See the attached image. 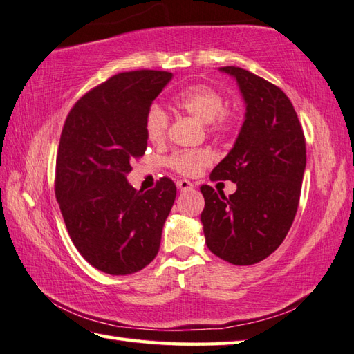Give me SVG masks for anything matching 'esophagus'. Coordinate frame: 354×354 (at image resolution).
Wrapping results in <instances>:
<instances>
[{
  "mask_svg": "<svg viewBox=\"0 0 354 354\" xmlns=\"http://www.w3.org/2000/svg\"><path fill=\"white\" fill-rule=\"evenodd\" d=\"M176 187L181 192H187V190H192L195 185H193L190 181H187V179H179V181L176 183Z\"/></svg>",
  "mask_w": 354,
  "mask_h": 354,
  "instance_id": "esophagus-1",
  "label": "esophagus"
}]
</instances>
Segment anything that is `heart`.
Returning a JSON list of instances; mask_svg holds the SVG:
<instances>
[{"label":"heart","mask_w":354,"mask_h":354,"mask_svg":"<svg viewBox=\"0 0 354 354\" xmlns=\"http://www.w3.org/2000/svg\"><path fill=\"white\" fill-rule=\"evenodd\" d=\"M175 104L184 112L196 118L203 124H209L214 131H227L233 126V115L225 112V100L216 88L209 86H192L175 96ZM169 116L159 106H151L145 116V135L153 144H161L167 136ZM212 162L207 150L176 151L170 158V165L185 176L199 175Z\"/></svg>","instance_id":"obj_1"}]
</instances>
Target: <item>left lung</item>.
Returning <instances> with one entry per match:
<instances>
[{"instance_id":"1","label":"left lung","mask_w":354,"mask_h":354,"mask_svg":"<svg viewBox=\"0 0 354 354\" xmlns=\"http://www.w3.org/2000/svg\"><path fill=\"white\" fill-rule=\"evenodd\" d=\"M219 72L236 80L245 104L232 150L210 173L212 181L236 183L225 196L201 187L205 244L233 266H252L286 239L296 216L306 170V138L293 104L272 82L239 67Z\"/></svg>"}]
</instances>
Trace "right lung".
Wrapping results in <instances>:
<instances>
[{
    "instance_id": "right-lung-1",
    "label": "right lung",
    "mask_w": 354,
    "mask_h": 354,
    "mask_svg": "<svg viewBox=\"0 0 354 354\" xmlns=\"http://www.w3.org/2000/svg\"><path fill=\"white\" fill-rule=\"evenodd\" d=\"M170 72L118 73L72 107L62 129L55 193L67 232L90 266L113 276L149 266L159 252L176 185L151 190L127 181L130 161L147 149L145 116Z\"/></svg>"
}]
</instances>
